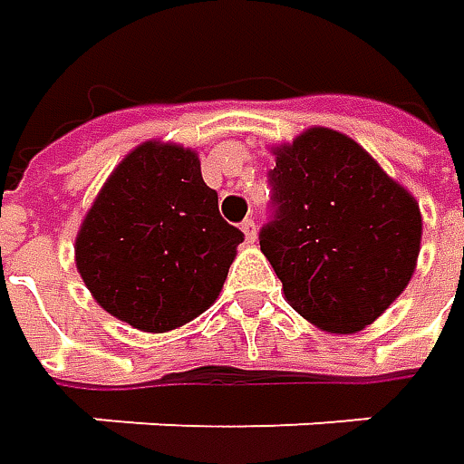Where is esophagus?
Returning <instances> with one entry per match:
<instances>
[{"mask_svg": "<svg viewBox=\"0 0 464 464\" xmlns=\"http://www.w3.org/2000/svg\"><path fill=\"white\" fill-rule=\"evenodd\" d=\"M242 232H245V240L247 242L258 240V229H256V222H253V219H245V222H242Z\"/></svg>", "mask_w": 464, "mask_h": 464, "instance_id": "1", "label": "esophagus"}]
</instances>
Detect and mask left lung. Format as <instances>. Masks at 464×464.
I'll return each instance as SVG.
<instances>
[{
    "mask_svg": "<svg viewBox=\"0 0 464 464\" xmlns=\"http://www.w3.org/2000/svg\"><path fill=\"white\" fill-rule=\"evenodd\" d=\"M271 152L276 214L260 229V250L286 302L320 330H364L416 271L419 201L333 129H307Z\"/></svg>",
    "mask_w": 464,
    "mask_h": 464,
    "instance_id": "obj_1",
    "label": "left lung"
}]
</instances>
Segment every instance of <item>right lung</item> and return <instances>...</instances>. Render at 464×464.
<instances>
[{
  "label": "right lung",
  "instance_id": "add662e5",
  "mask_svg": "<svg viewBox=\"0 0 464 464\" xmlns=\"http://www.w3.org/2000/svg\"><path fill=\"white\" fill-rule=\"evenodd\" d=\"M242 240L222 219L198 154L152 139L102 183L74 260L102 310L136 330L168 333L217 302Z\"/></svg>",
  "mask_w": 464,
  "mask_h": 464
}]
</instances>
